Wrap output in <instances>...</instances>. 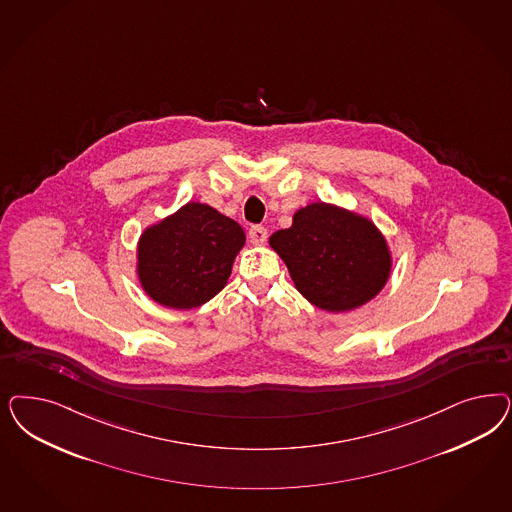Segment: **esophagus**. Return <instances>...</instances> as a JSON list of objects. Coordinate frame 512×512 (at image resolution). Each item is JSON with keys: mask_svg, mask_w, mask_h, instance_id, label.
Segmentation results:
<instances>
[{"mask_svg": "<svg viewBox=\"0 0 512 512\" xmlns=\"http://www.w3.org/2000/svg\"><path fill=\"white\" fill-rule=\"evenodd\" d=\"M248 239L252 245H264L265 239H267V230L264 226H252L248 231Z\"/></svg>", "mask_w": 512, "mask_h": 512, "instance_id": "34e87169", "label": "esophagus"}]
</instances>
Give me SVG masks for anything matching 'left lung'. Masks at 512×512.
<instances>
[{"instance_id":"left-lung-1","label":"left lung","mask_w":512,"mask_h":512,"mask_svg":"<svg viewBox=\"0 0 512 512\" xmlns=\"http://www.w3.org/2000/svg\"><path fill=\"white\" fill-rule=\"evenodd\" d=\"M269 245L288 267L297 292L318 309L345 313L365 305L390 279L392 254L365 216L331 203L299 209Z\"/></svg>"}]
</instances>
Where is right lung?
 Here are the masks:
<instances>
[{
    "mask_svg": "<svg viewBox=\"0 0 512 512\" xmlns=\"http://www.w3.org/2000/svg\"><path fill=\"white\" fill-rule=\"evenodd\" d=\"M245 231L213 207L190 201L141 233L137 275L147 296L169 309H194L228 284Z\"/></svg>",
    "mask_w": 512,
    "mask_h": 512,
    "instance_id": "add662e5",
    "label": "right lung"
}]
</instances>
